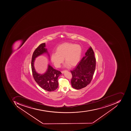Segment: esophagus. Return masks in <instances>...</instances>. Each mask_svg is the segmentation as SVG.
I'll use <instances>...</instances> for the list:
<instances>
[{"label": "esophagus", "mask_w": 131, "mask_h": 131, "mask_svg": "<svg viewBox=\"0 0 131 131\" xmlns=\"http://www.w3.org/2000/svg\"><path fill=\"white\" fill-rule=\"evenodd\" d=\"M66 71H67V70H63V71H61V73H62V74H63L65 72H66Z\"/></svg>", "instance_id": "1"}]
</instances>
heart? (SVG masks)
I'll return each mask as SVG.
<instances>
[{
    "label": "heart",
    "mask_w": 131,
    "mask_h": 131,
    "mask_svg": "<svg viewBox=\"0 0 131 131\" xmlns=\"http://www.w3.org/2000/svg\"><path fill=\"white\" fill-rule=\"evenodd\" d=\"M82 51L80 45L72 43H64L57 47L56 53L51 54V60L57 68L60 67L63 59L66 62L64 67H74L80 60Z\"/></svg>",
    "instance_id": "b5f03b06"
}]
</instances>
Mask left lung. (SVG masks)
Masks as SVG:
<instances>
[{
	"label": "left lung",
	"mask_w": 131,
	"mask_h": 131,
	"mask_svg": "<svg viewBox=\"0 0 131 131\" xmlns=\"http://www.w3.org/2000/svg\"><path fill=\"white\" fill-rule=\"evenodd\" d=\"M80 63L74 69L70 71L72 74L71 83L73 88L80 89L91 83L96 68L94 52L90 47Z\"/></svg>",
	"instance_id": "1"
}]
</instances>
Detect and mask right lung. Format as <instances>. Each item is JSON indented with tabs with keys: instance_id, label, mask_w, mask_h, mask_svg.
<instances>
[{
	"instance_id": "add662e5",
	"label": "right lung",
	"mask_w": 131,
	"mask_h": 131,
	"mask_svg": "<svg viewBox=\"0 0 131 131\" xmlns=\"http://www.w3.org/2000/svg\"><path fill=\"white\" fill-rule=\"evenodd\" d=\"M45 43L40 44L35 49L32 54L31 60V69L34 79L37 83L43 89L51 92L56 90L58 86V78L61 74V72L53 69L50 64L45 73L43 74L38 73L35 69L34 64L36 57L44 53H47L49 56Z\"/></svg>"
}]
</instances>
